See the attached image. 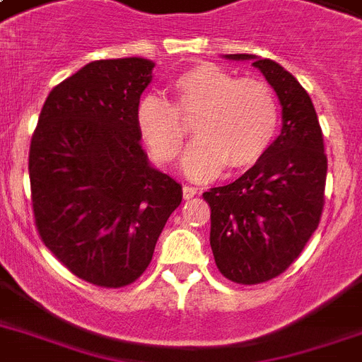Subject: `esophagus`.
I'll return each instance as SVG.
<instances>
[{"label":"esophagus","instance_id":"1","mask_svg":"<svg viewBox=\"0 0 362 362\" xmlns=\"http://www.w3.org/2000/svg\"><path fill=\"white\" fill-rule=\"evenodd\" d=\"M182 193H184V199H193L195 195H197V187L184 186L182 187Z\"/></svg>","mask_w":362,"mask_h":362}]
</instances>
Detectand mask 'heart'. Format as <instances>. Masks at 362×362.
Instances as JSON below:
<instances>
[{
    "label": "heart",
    "mask_w": 362,
    "mask_h": 362,
    "mask_svg": "<svg viewBox=\"0 0 362 362\" xmlns=\"http://www.w3.org/2000/svg\"><path fill=\"white\" fill-rule=\"evenodd\" d=\"M175 105L156 93L139 101V135L161 163L180 152L186 136L182 118L199 115L197 139L182 156V170L193 180H210L229 167L242 170L263 158L278 129V103L272 90L255 78H237L220 65L197 64L173 82Z\"/></svg>",
    "instance_id": "heart-1"
}]
</instances>
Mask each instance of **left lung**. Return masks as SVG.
<instances>
[{"mask_svg": "<svg viewBox=\"0 0 362 362\" xmlns=\"http://www.w3.org/2000/svg\"><path fill=\"white\" fill-rule=\"evenodd\" d=\"M250 59L281 105V131L240 178L204 192L210 204V246L226 278L244 286L281 274L320 226L327 180L323 133L314 103L295 76L272 59Z\"/></svg>", "mask_w": 362, "mask_h": 362, "instance_id": "1", "label": "left lung"}]
</instances>
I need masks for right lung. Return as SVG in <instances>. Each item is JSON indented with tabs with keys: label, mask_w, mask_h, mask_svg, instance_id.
<instances>
[{
	"label": "right lung",
	"mask_w": 362,
	"mask_h": 362,
	"mask_svg": "<svg viewBox=\"0 0 362 362\" xmlns=\"http://www.w3.org/2000/svg\"><path fill=\"white\" fill-rule=\"evenodd\" d=\"M153 65L136 56L84 65L48 93L31 136L37 231L73 274L101 287L146 270L182 201L180 184L148 161L135 124Z\"/></svg>",
	"instance_id": "add662e5"
}]
</instances>
